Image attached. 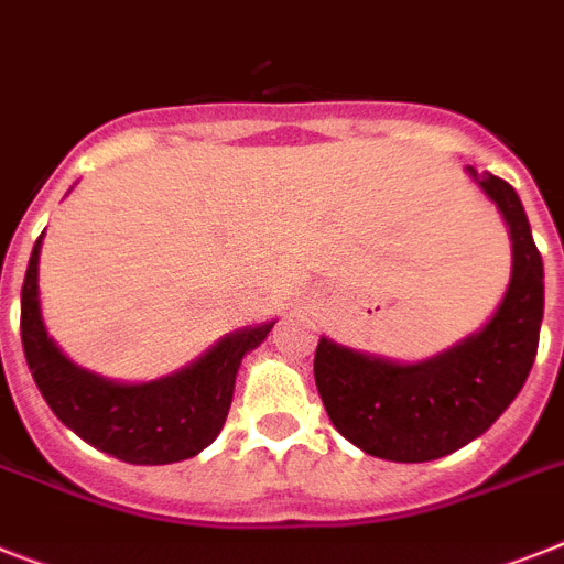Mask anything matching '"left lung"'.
I'll return each instance as SVG.
<instances>
[{
    "label": "left lung",
    "instance_id": "8db88e82",
    "mask_svg": "<svg viewBox=\"0 0 564 564\" xmlns=\"http://www.w3.org/2000/svg\"><path fill=\"white\" fill-rule=\"evenodd\" d=\"M508 226L510 283L487 324L424 361H392L321 335L315 384L329 421L358 451L387 462H433L479 438L519 395L539 347L545 269L510 183L465 169Z\"/></svg>",
    "mask_w": 564,
    "mask_h": 564
}]
</instances>
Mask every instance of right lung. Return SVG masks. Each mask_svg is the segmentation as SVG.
I'll return each instance as SVG.
<instances>
[{"label": "right lung", "instance_id": "add662e5", "mask_svg": "<svg viewBox=\"0 0 564 564\" xmlns=\"http://www.w3.org/2000/svg\"><path fill=\"white\" fill-rule=\"evenodd\" d=\"M42 235L22 283V349L31 376L65 427L129 465H172L215 442L229 415L246 352L260 347L278 321L243 326L212 344L183 370L154 381H113L74 364L45 329L40 304Z\"/></svg>", "mask_w": 564, "mask_h": 564}]
</instances>
